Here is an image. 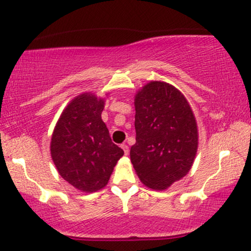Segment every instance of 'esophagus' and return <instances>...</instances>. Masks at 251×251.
<instances>
[{"label": "esophagus", "mask_w": 251, "mask_h": 251, "mask_svg": "<svg viewBox=\"0 0 251 251\" xmlns=\"http://www.w3.org/2000/svg\"><path fill=\"white\" fill-rule=\"evenodd\" d=\"M122 148H123V151H124V153H125V155H127L128 154V146L126 144H124V145H122Z\"/></svg>", "instance_id": "34e87169"}]
</instances>
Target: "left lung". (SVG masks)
I'll return each mask as SVG.
<instances>
[{"label":"left lung","mask_w":251,"mask_h":251,"mask_svg":"<svg viewBox=\"0 0 251 251\" xmlns=\"http://www.w3.org/2000/svg\"><path fill=\"white\" fill-rule=\"evenodd\" d=\"M135 144L129 156L149 189L162 191L191 169L198 149L196 117L185 96L167 82L151 81L134 97Z\"/></svg>","instance_id":"8db88e82"}]
</instances>
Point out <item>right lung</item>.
<instances>
[{"label": "right lung", "instance_id": "add662e5", "mask_svg": "<svg viewBox=\"0 0 251 251\" xmlns=\"http://www.w3.org/2000/svg\"><path fill=\"white\" fill-rule=\"evenodd\" d=\"M105 100L83 93L69 102L53 131L50 156L66 182L82 192L105 188L124 151L102 120Z\"/></svg>", "mask_w": 251, "mask_h": 251}]
</instances>
